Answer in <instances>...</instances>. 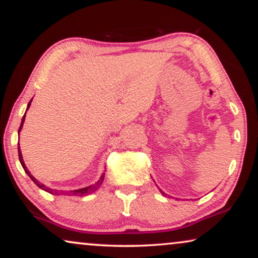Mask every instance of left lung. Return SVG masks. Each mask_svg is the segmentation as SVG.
<instances>
[{
	"label": "left lung",
	"mask_w": 258,
	"mask_h": 258,
	"mask_svg": "<svg viewBox=\"0 0 258 258\" xmlns=\"http://www.w3.org/2000/svg\"><path fill=\"white\" fill-rule=\"evenodd\" d=\"M161 191V194H162L163 196H166V194H164V192H162V190H160Z\"/></svg>",
	"instance_id": "left-lung-1"
}]
</instances>
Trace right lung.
<instances>
[{
  "label": "right lung",
  "mask_w": 258,
  "mask_h": 258,
  "mask_svg": "<svg viewBox=\"0 0 258 258\" xmlns=\"http://www.w3.org/2000/svg\"><path fill=\"white\" fill-rule=\"evenodd\" d=\"M31 102H32V99H31V101L29 102L28 107H26V111L29 110V107H30V105H31ZM26 111H25V114H26ZM25 114H24V116H23V118H22L21 126H19V130H18V136H19V132H21L22 127H23V124H24V120H25ZM18 157H19V162H21L23 169H24L26 174L29 175V177L33 180L34 184H36V185H37L38 187H40L41 190L47 191V192H49V194H52V195H57V196H59V195H69V196H71V195H72V196H80V197H82V196H87V195L91 194V192H94V191L97 190L98 187L102 185L103 180H104V175H105V172H103L102 176H101V177H99V179L97 180V182H96L95 184H92V185L86 186V187H82V189H78V190H72V191H59V190H53V189H51V187H46V186L44 185V184H41V183L38 182V180H37L36 178H34L32 175H31V172L28 170V168H26V166H25L24 160H23L21 148H19V144H18Z\"/></svg>",
  "instance_id": "1"
}]
</instances>
